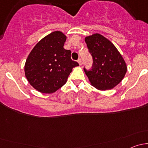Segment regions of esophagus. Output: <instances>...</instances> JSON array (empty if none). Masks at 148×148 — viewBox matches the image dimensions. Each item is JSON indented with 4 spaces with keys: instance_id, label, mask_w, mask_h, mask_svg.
I'll return each mask as SVG.
<instances>
[{
    "instance_id": "34e87169",
    "label": "esophagus",
    "mask_w": 148,
    "mask_h": 148,
    "mask_svg": "<svg viewBox=\"0 0 148 148\" xmlns=\"http://www.w3.org/2000/svg\"><path fill=\"white\" fill-rule=\"evenodd\" d=\"M77 62H78L79 64V65L82 64V59H79L78 60H77Z\"/></svg>"
}]
</instances>
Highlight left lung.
I'll use <instances>...</instances> for the list:
<instances>
[{
  "label": "left lung",
  "instance_id": "1",
  "mask_svg": "<svg viewBox=\"0 0 148 148\" xmlns=\"http://www.w3.org/2000/svg\"><path fill=\"white\" fill-rule=\"evenodd\" d=\"M85 42L92 54V69L84 68L91 85L99 90H109L123 79L127 65L114 44L99 34L85 38Z\"/></svg>",
  "mask_w": 148,
  "mask_h": 148
}]
</instances>
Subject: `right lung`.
<instances>
[{
  "mask_svg": "<svg viewBox=\"0 0 148 148\" xmlns=\"http://www.w3.org/2000/svg\"><path fill=\"white\" fill-rule=\"evenodd\" d=\"M66 36L53 31L38 41L30 52L24 66L30 84L41 93L51 94L65 84L74 67L79 66L71 59V51L64 45Z\"/></svg>",
  "mask_w": 148,
  "mask_h": 148,
  "instance_id": "1",
  "label": "right lung"
}]
</instances>
